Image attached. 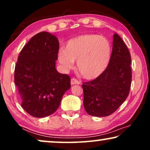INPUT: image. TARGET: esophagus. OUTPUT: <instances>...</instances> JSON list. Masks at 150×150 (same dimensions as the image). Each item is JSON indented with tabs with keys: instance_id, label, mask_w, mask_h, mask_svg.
<instances>
[{
	"instance_id": "1",
	"label": "esophagus",
	"mask_w": 150,
	"mask_h": 150,
	"mask_svg": "<svg viewBox=\"0 0 150 150\" xmlns=\"http://www.w3.org/2000/svg\"><path fill=\"white\" fill-rule=\"evenodd\" d=\"M81 83L79 81H78L75 78H71V85H79Z\"/></svg>"
}]
</instances>
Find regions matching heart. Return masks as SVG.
I'll list each match as a JSON object with an SVG mask.
<instances>
[{
  "label": "heart",
  "instance_id": "heart-1",
  "mask_svg": "<svg viewBox=\"0 0 150 150\" xmlns=\"http://www.w3.org/2000/svg\"><path fill=\"white\" fill-rule=\"evenodd\" d=\"M111 55L110 43L98 34L88 33L76 36L67 41L65 49L58 53V61L65 68L73 67L77 60V68L87 79L100 76L109 64Z\"/></svg>",
  "mask_w": 150,
  "mask_h": 150
}]
</instances>
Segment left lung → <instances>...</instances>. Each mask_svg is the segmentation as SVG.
Wrapping results in <instances>:
<instances>
[{
    "mask_svg": "<svg viewBox=\"0 0 150 150\" xmlns=\"http://www.w3.org/2000/svg\"><path fill=\"white\" fill-rule=\"evenodd\" d=\"M131 56L122 38L113 35L109 64L100 76L83 83L86 112L95 117H106L117 110L129 95L132 83Z\"/></svg>",
    "mask_w": 150,
    "mask_h": 150,
    "instance_id": "8db88e82",
    "label": "left lung"
}]
</instances>
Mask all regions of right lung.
I'll use <instances>...</instances> for the list:
<instances>
[{
	"instance_id": "right-lung-1",
	"label": "right lung",
	"mask_w": 150,
	"mask_h": 150,
	"mask_svg": "<svg viewBox=\"0 0 150 150\" xmlns=\"http://www.w3.org/2000/svg\"><path fill=\"white\" fill-rule=\"evenodd\" d=\"M59 48L57 37L41 32L28 41L18 56L14 82L22 107L34 117L54 113L71 87L70 77L55 68Z\"/></svg>"
}]
</instances>
